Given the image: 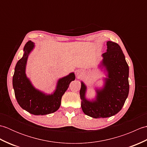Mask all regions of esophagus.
<instances>
[{"label":"esophagus","mask_w":147,"mask_h":147,"mask_svg":"<svg viewBox=\"0 0 147 147\" xmlns=\"http://www.w3.org/2000/svg\"><path fill=\"white\" fill-rule=\"evenodd\" d=\"M77 73H78V74H80L81 73H82V71H81V70H78L77 71Z\"/></svg>","instance_id":"34e87169"}]
</instances>
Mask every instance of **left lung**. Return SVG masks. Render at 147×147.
<instances>
[{"label": "left lung", "instance_id": "left-lung-1", "mask_svg": "<svg viewBox=\"0 0 147 147\" xmlns=\"http://www.w3.org/2000/svg\"><path fill=\"white\" fill-rule=\"evenodd\" d=\"M107 52L102 54V65L107 71L104 88L96 90L95 100L85 98L86 87L83 82L80 92L84 113L93 118L111 117L119 112L129 93V67L117 43L108 41Z\"/></svg>", "mask_w": 147, "mask_h": 147}]
</instances>
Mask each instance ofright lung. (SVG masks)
<instances>
[{"label": "right lung", "instance_id": "right-lung-1", "mask_svg": "<svg viewBox=\"0 0 147 147\" xmlns=\"http://www.w3.org/2000/svg\"><path fill=\"white\" fill-rule=\"evenodd\" d=\"M34 47V43L28 41L24 47L23 57L16 65L12 78L15 96L20 107L34 115H46L57 111L60 107L61 98L72 81L75 80L73 73L59 79L53 94L46 95L35 89L25 73L28 57Z\"/></svg>", "mask_w": 147, "mask_h": 147}]
</instances>
